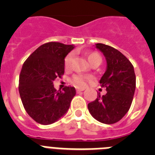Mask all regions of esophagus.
Here are the masks:
<instances>
[{
    "instance_id": "34e87169",
    "label": "esophagus",
    "mask_w": 155,
    "mask_h": 155,
    "mask_svg": "<svg viewBox=\"0 0 155 155\" xmlns=\"http://www.w3.org/2000/svg\"><path fill=\"white\" fill-rule=\"evenodd\" d=\"M84 87H76V91L78 93L81 92V91H84Z\"/></svg>"
}]
</instances>
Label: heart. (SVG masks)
Listing matches in <instances>:
<instances>
[{"label": "heart", "mask_w": 155, "mask_h": 155, "mask_svg": "<svg viewBox=\"0 0 155 155\" xmlns=\"http://www.w3.org/2000/svg\"><path fill=\"white\" fill-rule=\"evenodd\" d=\"M87 59L89 61L90 63L93 62V61H98L102 62V57L98 53L96 52H91V53H88L87 54ZM72 60H73V55L72 53H69L68 55L66 56V57L64 58V68L66 70L69 69L71 68V63H72ZM91 80V77L89 75L86 74H77L72 76V78H71V81L73 83L74 85L78 86V87H84L86 85L87 82L88 81Z\"/></svg>", "instance_id": "b5f03b06"}]
</instances>
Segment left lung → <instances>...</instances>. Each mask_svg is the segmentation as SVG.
<instances>
[{
    "label": "left lung",
    "mask_w": 155,
    "mask_h": 155,
    "mask_svg": "<svg viewBox=\"0 0 155 155\" xmlns=\"http://www.w3.org/2000/svg\"><path fill=\"white\" fill-rule=\"evenodd\" d=\"M96 48L103 53L107 70L100 80V85L106 88V94L90 102L87 108L95 120L105 124L120 121L130 108L136 88L134 66L115 48L97 43Z\"/></svg>",
    "instance_id": "obj_1"
}]
</instances>
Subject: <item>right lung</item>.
I'll use <instances>...</instances> for the list:
<instances>
[{
	"label": "right lung",
	"mask_w": 155,
	"mask_h": 155,
	"mask_svg": "<svg viewBox=\"0 0 155 155\" xmlns=\"http://www.w3.org/2000/svg\"><path fill=\"white\" fill-rule=\"evenodd\" d=\"M73 49L72 45L47 42L37 48L23 64L19 94L27 113L38 124H53L69 109L75 88L66 86L62 91H57L53 81L64 74V57Z\"/></svg>",
	"instance_id": "obj_1"
}]
</instances>
